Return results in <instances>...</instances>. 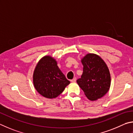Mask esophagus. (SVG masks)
<instances>
[{"label": "esophagus", "mask_w": 133, "mask_h": 133, "mask_svg": "<svg viewBox=\"0 0 133 133\" xmlns=\"http://www.w3.org/2000/svg\"><path fill=\"white\" fill-rule=\"evenodd\" d=\"M76 81V78H74L73 79L71 80V82H75Z\"/></svg>", "instance_id": "esophagus-1"}]
</instances>
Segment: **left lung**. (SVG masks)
<instances>
[{
  "label": "left lung",
  "mask_w": 133,
  "mask_h": 133,
  "mask_svg": "<svg viewBox=\"0 0 133 133\" xmlns=\"http://www.w3.org/2000/svg\"><path fill=\"white\" fill-rule=\"evenodd\" d=\"M81 62L83 72L76 82L88 99L97 101L110 89L111 77L108 65L100 56L93 53L85 55Z\"/></svg>",
  "instance_id": "8db88e82"
}]
</instances>
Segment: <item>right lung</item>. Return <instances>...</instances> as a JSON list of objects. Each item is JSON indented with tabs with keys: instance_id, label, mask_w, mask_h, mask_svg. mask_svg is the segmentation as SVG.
Instances as JSON below:
<instances>
[{
	"instance_id": "right-lung-1",
	"label": "right lung",
	"mask_w": 133,
	"mask_h": 133,
	"mask_svg": "<svg viewBox=\"0 0 133 133\" xmlns=\"http://www.w3.org/2000/svg\"><path fill=\"white\" fill-rule=\"evenodd\" d=\"M32 82L37 91L48 99L59 96L70 83L58 68L57 61L50 55L39 60L34 70Z\"/></svg>"
}]
</instances>
